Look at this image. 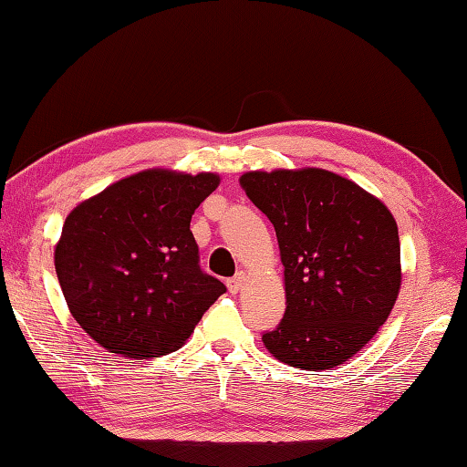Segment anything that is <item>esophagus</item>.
I'll list each match as a JSON object with an SVG mask.
<instances>
[{"instance_id": "obj_1", "label": "esophagus", "mask_w": 467, "mask_h": 467, "mask_svg": "<svg viewBox=\"0 0 467 467\" xmlns=\"http://www.w3.org/2000/svg\"><path fill=\"white\" fill-rule=\"evenodd\" d=\"M244 283H246V275L238 273V275L232 276V279L227 281V287H229V291H232V293H238L242 289Z\"/></svg>"}]
</instances>
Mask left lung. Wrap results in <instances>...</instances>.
Segmentation results:
<instances>
[{
	"label": "left lung",
	"instance_id": "obj_1",
	"mask_svg": "<svg viewBox=\"0 0 467 467\" xmlns=\"http://www.w3.org/2000/svg\"><path fill=\"white\" fill-rule=\"evenodd\" d=\"M248 199L271 219L285 266L287 309L263 342L281 363L322 371L357 355L394 307L398 225L353 180L320 168L246 171Z\"/></svg>",
	"mask_w": 467,
	"mask_h": 467
}]
</instances>
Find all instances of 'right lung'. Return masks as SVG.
Returning <instances> with one entry per match:
<instances>
[{
  "label": "right lung",
  "mask_w": 467,
  "mask_h": 467,
  "mask_svg": "<svg viewBox=\"0 0 467 467\" xmlns=\"http://www.w3.org/2000/svg\"><path fill=\"white\" fill-rule=\"evenodd\" d=\"M219 186L211 171L143 170L79 202L63 223L55 271L76 322L109 353L178 350L225 285L201 271L194 209Z\"/></svg>",
  "instance_id": "right-lung-1"
}]
</instances>
